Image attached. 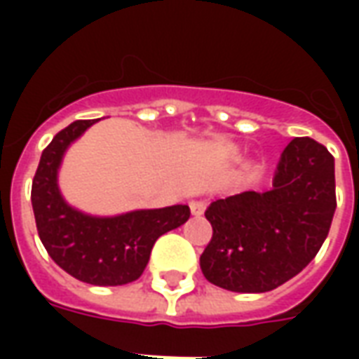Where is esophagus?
<instances>
[{
  "mask_svg": "<svg viewBox=\"0 0 359 359\" xmlns=\"http://www.w3.org/2000/svg\"><path fill=\"white\" fill-rule=\"evenodd\" d=\"M190 211H192L194 217H200V215H203V211H205V203L202 200H192L190 202Z\"/></svg>",
  "mask_w": 359,
  "mask_h": 359,
  "instance_id": "1",
  "label": "esophagus"
}]
</instances>
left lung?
<instances>
[{"instance_id": "obj_1", "label": "left lung", "mask_w": 359, "mask_h": 359, "mask_svg": "<svg viewBox=\"0 0 359 359\" xmlns=\"http://www.w3.org/2000/svg\"><path fill=\"white\" fill-rule=\"evenodd\" d=\"M334 210V157L311 138H294L271 190L229 196L205 210L213 236L200 256L203 277L244 294L285 285L317 256Z\"/></svg>"}]
</instances>
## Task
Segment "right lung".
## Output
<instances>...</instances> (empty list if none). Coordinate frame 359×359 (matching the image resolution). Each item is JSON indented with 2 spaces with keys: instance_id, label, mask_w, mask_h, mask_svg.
I'll list each match as a JSON object with an SVG mask.
<instances>
[{
  "instance_id": "obj_1",
  "label": "right lung",
  "mask_w": 359,
  "mask_h": 359,
  "mask_svg": "<svg viewBox=\"0 0 359 359\" xmlns=\"http://www.w3.org/2000/svg\"><path fill=\"white\" fill-rule=\"evenodd\" d=\"M95 121H74L42 151L32 180L36 229L51 259L74 278L95 286L128 285L144 273L157 238L187 223L190 208L179 203L102 217L67 202L57 182L63 157Z\"/></svg>"
}]
</instances>
